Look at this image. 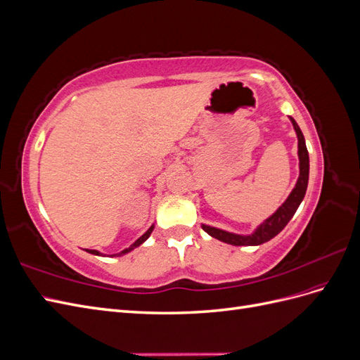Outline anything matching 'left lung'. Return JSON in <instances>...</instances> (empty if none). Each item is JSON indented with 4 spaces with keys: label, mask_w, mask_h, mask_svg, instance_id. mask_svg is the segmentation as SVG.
<instances>
[{
    "label": "left lung",
    "mask_w": 360,
    "mask_h": 360,
    "mask_svg": "<svg viewBox=\"0 0 360 360\" xmlns=\"http://www.w3.org/2000/svg\"><path fill=\"white\" fill-rule=\"evenodd\" d=\"M290 122L292 123V127L296 130V135H297L299 179L296 181V186L292 188L291 193L288 195V198L282 202V205H279V209L274 214L269 216L264 222H261L250 234H236V233L221 230V228L202 224L201 226L207 234H210L212 237L217 238V240L233 245V246H257V245H263L269 242L270 238H274L284 230L285 225L290 222V219L294 216V213H296L300 202L304 198V193H307V188H308V179H309V155L307 150V144H304L303 134L299 124L296 123V120L290 117Z\"/></svg>",
    "instance_id": "obj_1"
}]
</instances>
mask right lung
<instances>
[{
  "label": "right lung",
  "instance_id": "right-lung-1",
  "mask_svg": "<svg viewBox=\"0 0 360 360\" xmlns=\"http://www.w3.org/2000/svg\"><path fill=\"white\" fill-rule=\"evenodd\" d=\"M153 230H155V224L153 225H151L150 228H148V230L143 234V236H141L139 238H138V240L135 242V243H132V245H130L129 248H126V249H123L122 250V252H118V254H114V255H117V257H122V255H124V254H127V252H130V250H132V249H135V248H138L139 245H143L146 240H147V238L150 237V234L151 233H153ZM86 250V252H90V254H94V255H103V254H101L99 252V250H96V249H85Z\"/></svg>",
  "mask_w": 360,
  "mask_h": 360
}]
</instances>
